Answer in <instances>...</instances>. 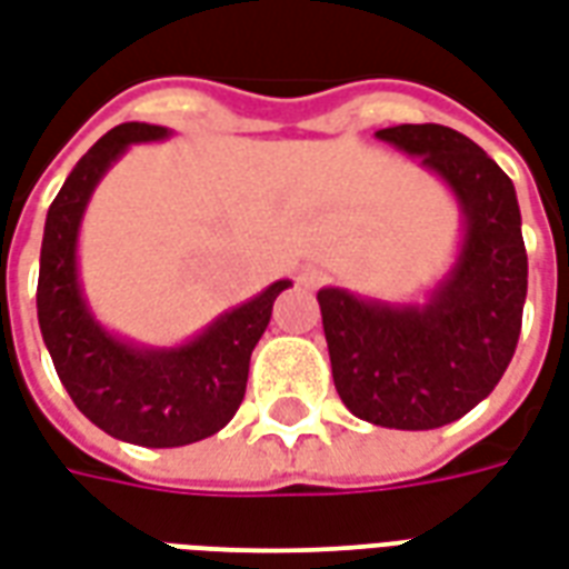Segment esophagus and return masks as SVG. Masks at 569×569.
<instances>
[{"instance_id":"esophagus-1","label":"esophagus","mask_w":569,"mask_h":569,"mask_svg":"<svg viewBox=\"0 0 569 569\" xmlns=\"http://www.w3.org/2000/svg\"><path fill=\"white\" fill-rule=\"evenodd\" d=\"M297 281H300L302 288H318L321 281H325V272L318 267H302L300 276H297Z\"/></svg>"}]
</instances>
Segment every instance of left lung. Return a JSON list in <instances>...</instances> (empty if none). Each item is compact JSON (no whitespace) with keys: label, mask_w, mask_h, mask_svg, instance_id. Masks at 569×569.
Masks as SVG:
<instances>
[{"label":"left lung","mask_w":569,"mask_h":569,"mask_svg":"<svg viewBox=\"0 0 569 569\" xmlns=\"http://www.w3.org/2000/svg\"><path fill=\"white\" fill-rule=\"evenodd\" d=\"M376 139L421 157L458 199L463 239L427 302H385L321 288V321L342 403L363 421L433 430L495 391L516 355L528 297L521 211L503 169L439 123H400Z\"/></svg>","instance_id":"1"}]
</instances>
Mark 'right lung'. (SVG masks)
Here are the masks:
<instances>
[{
  "label": "right lung",
  "instance_id": "obj_1",
  "mask_svg": "<svg viewBox=\"0 0 569 569\" xmlns=\"http://www.w3.org/2000/svg\"><path fill=\"white\" fill-rule=\"evenodd\" d=\"M169 139L157 123H120L74 163L48 209L39 263V327L57 376L109 437L176 449L218 433L242 403L251 351L267 330L288 279L218 315L202 333L172 348L130 342L99 325L78 279V233L93 190L130 144Z\"/></svg>",
  "mask_w": 569,
  "mask_h": 569
}]
</instances>
